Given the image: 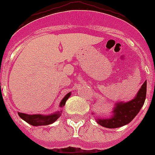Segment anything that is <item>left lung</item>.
Masks as SVG:
<instances>
[{
    "instance_id": "obj_1",
    "label": "left lung",
    "mask_w": 155,
    "mask_h": 155,
    "mask_svg": "<svg viewBox=\"0 0 155 155\" xmlns=\"http://www.w3.org/2000/svg\"><path fill=\"white\" fill-rule=\"evenodd\" d=\"M147 96V81L142 84L134 99L125 103L116 104L113 116L107 119H98L97 123L103 127L113 129L127 125L136 117L142 105L144 104Z\"/></svg>"
}]
</instances>
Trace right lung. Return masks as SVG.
<instances>
[{
  "mask_svg": "<svg viewBox=\"0 0 155 155\" xmlns=\"http://www.w3.org/2000/svg\"><path fill=\"white\" fill-rule=\"evenodd\" d=\"M71 93H68L66 95L64 98L62 100V101L60 103V107H63L65 105V103L67 101V100L68 99V97H70ZM18 115L21 119L26 121L27 123L30 124V125H34V126H38V125H47L52 124L57 119H58L61 115V111L57 112L54 114H51V115L44 116L40 115V114H35V115H29V114H25V113H19L18 112Z\"/></svg>",
  "mask_w": 155,
  "mask_h": 155,
  "instance_id": "obj_1",
  "label": "right lung"
}]
</instances>
